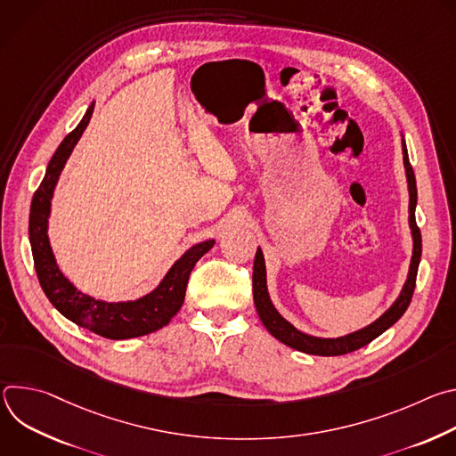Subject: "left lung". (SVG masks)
I'll use <instances>...</instances> for the list:
<instances>
[{
  "instance_id": "obj_1",
  "label": "left lung",
  "mask_w": 456,
  "mask_h": 456,
  "mask_svg": "<svg viewBox=\"0 0 456 456\" xmlns=\"http://www.w3.org/2000/svg\"><path fill=\"white\" fill-rule=\"evenodd\" d=\"M403 155H404V167H406V176H408V187H410V227L413 234V256H411V265H410V274L408 280L403 287L401 296L397 301L389 306L377 321L368 324L366 329L357 330L354 334L338 338V339H322V338H314L299 332L294 329L292 324L280 315V312L274 308L269 292H267V274H265V262H264V254L262 248L256 250L254 257V269H252V296H254V305L257 310L259 319L265 324V329L283 345L312 354V355H345L350 352H355L368 343H371L375 338H379L382 332H386L392 324H395L406 308L410 306L413 290H415V281H417V273H419V264H420V254H422V236L420 229L417 227L415 222V208H417V182H415V173L408 159V150L406 142L403 141Z\"/></svg>"
}]
</instances>
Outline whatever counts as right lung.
<instances>
[{"instance_id": "add662e5", "label": "right lung", "mask_w": 456, "mask_h": 456, "mask_svg": "<svg viewBox=\"0 0 456 456\" xmlns=\"http://www.w3.org/2000/svg\"><path fill=\"white\" fill-rule=\"evenodd\" d=\"M94 113V104L88 108L83 120L77 124L74 132H70L55 150L53 157L48 162L43 182L34 192L30 218H28V238L34 256V267L37 273L39 285L50 303L72 322L79 327L102 336L106 339H129L141 338L160 330L173 319V315L180 310L189 274L199 259L211 250L215 240L202 241L191 247L176 264L169 269L160 285L137 301H122V303H106L94 299L83 292H79L67 278L59 271L55 257L48 241V215H50V200L53 194V187L57 178L67 164L74 146L81 139L86 129L90 117Z\"/></svg>"}]
</instances>
